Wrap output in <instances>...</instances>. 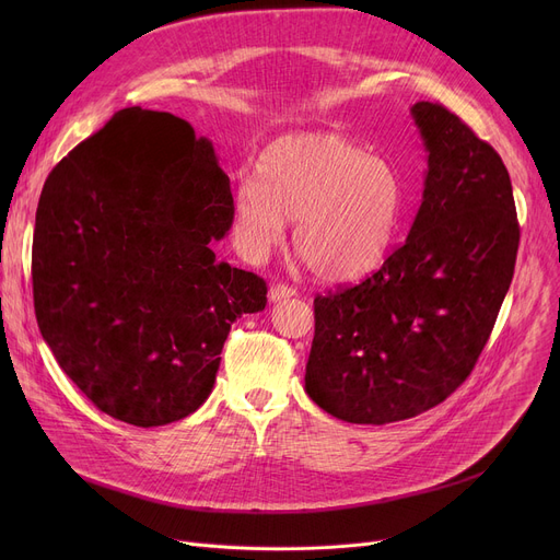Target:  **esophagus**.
Here are the masks:
<instances>
[{"label":"esophagus","instance_id":"obj_1","mask_svg":"<svg viewBox=\"0 0 560 560\" xmlns=\"http://www.w3.org/2000/svg\"><path fill=\"white\" fill-rule=\"evenodd\" d=\"M295 295H298V290L285 285V283H275L270 288V302H283V300H290V298H295Z\"/></svg>","mask_w":560,"mask_h":560}]
</instances>
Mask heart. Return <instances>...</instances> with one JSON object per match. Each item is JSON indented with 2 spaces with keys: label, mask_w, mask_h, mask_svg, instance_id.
Masks as SVG:
<instances>
[{
  "label": "heart",
  "mask_w": 560,
  "mask_h": 560,
  "mask_svg": "<svg viewBox=\"0 0 560 560\" xmlns=\"http://www.w3.org/2000/svg\"><path fill=\"white\" fill-rule=\"evenodd\" d=\"M256 176L231 199V233L249 260H260L295 222V249L327 281H354L376 270L404 215L395 165L334 133L285 136L265 147Z\"/></svg>",
  "instance_id": "obj_1"
}]
</instances>
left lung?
I'll use <instances>...</instances> for the list:
<instances>
[{
    "label": "left lung",
    "instance_id": "8db88e82",
    "mask_svg": "<svg viewBox=\"0 0 560 560\" xmlns=\"http://www.w3.org/2000/svg\"><path fill=\"white\" fill-rule=\"evenodd\" d=\"M410 115L427 176L406 243L372 277L313 302L304 388L351 424L445 401L472 372L515 270L520 226L502 159L443 104L418 102Z\"/></svg>",
    "mask_w": 560,
    "mask_h": 560
}]
</instances>
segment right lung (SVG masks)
<instances>
[{
    "instance_id": "1",
    "label": "right lung",
    "mask_w": 560,
    "mask_h": 560,
    "mask_svg": "<svg viewBox=\"0 0 560 560\" xmlns=\"http://www.w3.org/2000/svg\"><path fill=\"white\" fill-rule=\"evenodd\" d=\"M231 199L213 142L140 106L49 172L32 254L36 319L102 413L144 429L195 413L233 322L268 304L260 277L215 258Z\"/></svg>"
}]
</instances>
